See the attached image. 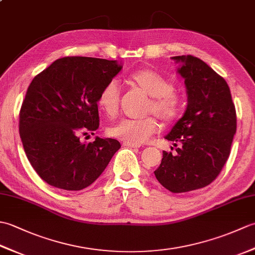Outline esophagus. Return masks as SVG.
Listing matches in <instances>:
<instances>
[{"mask_svg": "<svg viewBox=\"0 0 255 255\" xmlns=\"http://www.w3.org/2000/svg\"><path fill=\"white\" fill-rule=\"evenodd\" d=\"M123 144L125 145V147H129V148H140V147H141V144L134 143V142H129V141H124Z\"/></svg>", "mask_w": 255, "mask_h": 255, "instance_id": "34e87169", "label": "esophagus"}]
</instances>
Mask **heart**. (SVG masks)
Masks as SVG:
<instances>
[{"label": "heart", "instance_id": "heart-1", "mask_svg": "<svg viewBox=\"0 0 255 255\" xmlns=\"http://www.w3.org/2000/svg\"><path fill=\"white\" fill-rule=\"evenodd\" d=\"M129 80L151 96L147 114H155L166 124L180 117L183 110V96L180 91L163 75L152 69H139L130 74ZM97 104L108 116H116L121 104V89L118 82L112 80L101 90ZM160 130L158 118L151 115L144 118H125L108 128L110 136L124 141L140 143Z\"/></svg>", "mask_w": 255, "mask_h": 255}]
</instances>
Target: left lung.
Listing matches in <instances>:
<instances>
[{
    "label": "left lung",
    "mask_w": 255,
    "mask_h": 255,
    "mask_svg": "<svg viewBox=\"0 0 255 255\" xmlns=\"http://www.w3.org/2000/svg\"><path fill=\"white\" fill-rule=\"evenodd\" d=\"M187 89V107L165 139L175 153L163 151L154 171L172 193L203 188L216 180L229 158L237 130V114L226 80L194 56L173 57ZM173 149V148H172Z\"/></svg>",
    "instance_id": "8db88e82"
}]
</instances>
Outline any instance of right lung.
Wrapping results in <instances>:
<instances>
[{
    "instance_id": "add662e5",
    "label": "right lung",
    "mask_w": 255,
    "mask_h": 255,
    "mask_svg": "<svg viewBox=\"0 0 255 255\" xmlns=\"http://www.w3.org/2000/svg\"><path fill=\"white\" fill-rule=\"evenodd\" d=\"M121 70L116 60L64 57L32 79L19 111V136L31 166L49 185L88 187L121 148L112 138L80 141L81 133L99 128L97 97Z\"/></svg>"
}]
</instances>
